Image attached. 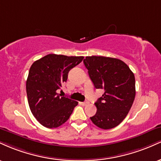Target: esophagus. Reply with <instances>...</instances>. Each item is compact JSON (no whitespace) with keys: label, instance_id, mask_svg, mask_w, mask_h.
Segmentation results:
<instances>
[{"label":"esophagus","instance_id":"esophagus-1","mask_svg":"<svg viewBox=\"0 0 161 161\" xmlns=\"http://www.w3.org/2000/svg\"><path fill=\"white\" fill-rule=\"evenodd\" d=\"M89 104V102L88 101H85V102H81V104L83 105V106H86V105H88Z\"/></svg>","mask_w":161,"mask_h":161}]
</instances>
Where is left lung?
<instances>
[{
	"instance_id": "8db88e82",
	"label": "left lung",
	"mask_w": 161,
	"mask_h": 161,
	"mask_svg": "<svg viewBox=\"0 0 161 161\" xmlns=\"http://www.w3.org/2000/svg\"><path fill=\"white\" fill-rule=\"evenodd\" d=\"M83 63L95 88L104 90L95 103L97 112L90 119L101 129L114 128L125 119L133 104L134 73L124 62L112 57H86Z\"/></svg>"
}]
</instances>
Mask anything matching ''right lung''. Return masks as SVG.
<instances>
[{"instance_id":"add662e5","label":"right lung","mask_w":161,"mask_h":161,"mask_svg":"<svg viewBox=\"0 0 161 161\" xmlns=\"http://www.w3.org/2000/svg\"><path fill=\"white\" fill-rule=\"evenodd\" d=\"M83 58L50 53L31 66L26 80L28 102L33 116L45 127L53 129L64 124L78 104L57 91L66 82L69 70Z\"/></svg>"}]
</instances>
